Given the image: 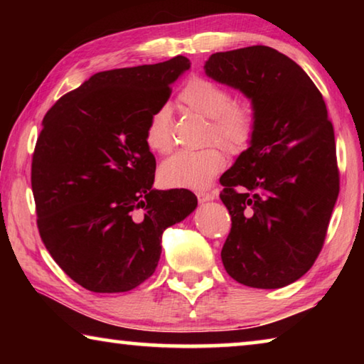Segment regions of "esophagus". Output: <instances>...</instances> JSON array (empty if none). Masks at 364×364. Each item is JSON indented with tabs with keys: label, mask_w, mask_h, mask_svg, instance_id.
<instances>
[{
	"label": "esophagus",
	"mask_w": 364,
	"mask_h": 364,
	"mask_svg": "<svg viewBox=\"0 0 364 364\" xmlns=\"http://www.w3.org/2000/svg\"><path fill=\"white\" fill-rule=\"evenodd\" d=\"M217 196H218L217 191H212V193H199V194H197V199H199V202L204 204V202L215 200V199H217Z\"/></svg>",
	"instance_id": "34e87169"
}]
</instances>
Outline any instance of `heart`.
<instances>
[{"label":"heart","mask_w":364,"mask_h":364,"mask_svg":"<svg viewBox=\"0 0 364 364\" xmlns=\"http://www.w3.org/2000/svg\"><path fill=\"white\" fill-rule=\"evenodd\" d=\"M180 102L210 120L207 141H217L231 154L247 149L257 130V110L250 102H232L230 91L204 77H193L183 86ZM144 141L157 154H167L173 147V120L168 106H160L149 115ZM225 165V154L215 146L178 151L160 165L159 178L165 188L200 191L210 186Z\"/></svg>","instance_id":"b5f03b06"}]
</instances>
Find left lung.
<instances>
[{"label":"left lung","instance_id":"obj_1","mask_svg":"<svg viewBox=\"0 0 364 364\" xmlns=\"http://www.w3.org/2000/svg\"><path fill=\"white\" fill-rule=\"evenodd\" d=\"M204 70L257 110L249 147L220 178L232 221L221 262L244 286L292 284L321 252L338 196L334 128L323 96L299 64L262 45L215 53Z\"/></svg>","mask_w":364,"mask_h":364}]
</instances>
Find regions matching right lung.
<instances>
[{
  "label": "right lung",
  "instance_id": "1",
  "mask_svg": "<svg viewBox=\"0 0 364 364\" xmlns=\"http://www.w3.org/2000/svg\"><path fill=\"white\" fill-rule=\"evenodd\" d=\"M188 58L104 70L48 110L32 160L38 231L67 276L91 292L132 291L157 268L162 234L197 207L188 189H154L149 115Z\"/></svg>",
  "mask_w": 364,
  "mask_h": 364
}]
</instances>
